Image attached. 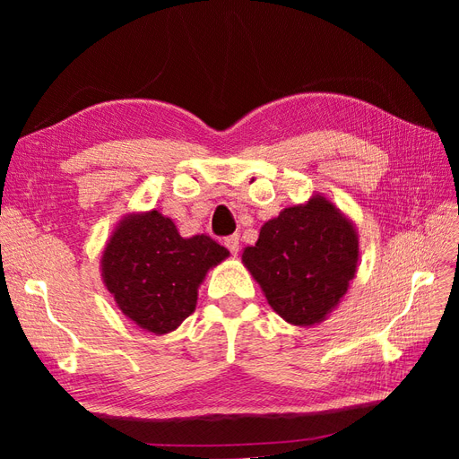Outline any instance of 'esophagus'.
<instances>
[{
    "mask_svg": "<svg viewBox=\"0 0 459 459\" xmlns=\"http://www.w3.org/2000/svg\"><path fill=\"white\" fill-rule=\"evenodd\" d=\"M224 245L230 248V253L233 256H238V253H239V238H238V235H230V238L224 239Z\"/></svg>",
    "mask_w": 459,
    "mask_h": 459,
    "instance_id": "esophagus-1",
    "label": "esophagus"
}]
</instances>
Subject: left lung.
I'll list each match as a JSON object with an SVG mask.
<instances>
[{
	"mask_svg": "<svg viewBox=\"0 0 459 459\" xmlns=\"http://www.w3.org/2000/svg\"><path fill=\"white\" fill-rule=\"evenodd\" d=\"M358 258L354 221L322 193L268 220L241 255L273 312L299 327L322 324L339 307Z\"/></svg>",
	"mask_w": 459,
	"mask_h": 459,
	"instance_id": "left-lung-1",
	"label": "left lung"
}]
</instances>
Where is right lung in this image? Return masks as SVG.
<instances>
[{"label":"right lung","mask_w":459,"mask_h":459,"mask_svg":"<svg viewBox=\"0 0 459 459\" xmlns=\"http://www.w3.org/2000/svg\"><path fill=\"white\" fill-rule=\"evenodd\" d=\"M228 256V248L204 233L182 238L174 220L159 211L130 212L105 243L101 280L137 327L166 335L195 310L208 270Z\"/></svg>","instance_id":"obj_1"}]
</instances>
